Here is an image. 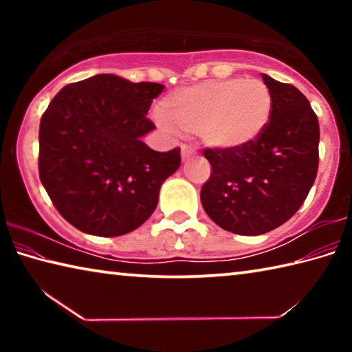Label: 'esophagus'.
I'll use <instances>...</instances> for the list:
<instances>
[{
	"label": "esophagus",
	"instance_id": "1",
	"mask_svg": "<svg viewBox=\"0 0 352 352\" xmlns=\"http://www.w3.org/2000/svg\"><path fill=\"white\" fill-rule=\"evenodd\" d=\"M195 152L192 151V148L190 147H188V146H182V158L183 160H188V158H190L192 157Z\"/></svg>",
	"mask_w": 352,
	"mask_h": 352
}]
</instances>
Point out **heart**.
<instances>
[{
	"label": "heart",
	"mask_w": 352,
	"mask_h": 352,
	"mask_svg": "<svg viewBox=\"0 0 352 352\" xmlns=\"http://www.w3.org/2000/svg\"><path fill=\"white\" fill-rule=\"evenodd\" d=\"M272 107L270 90L261 80H206L170 93L158 121L168 130L199 133L206 146L237 148L264 132Z\"/></svg>",
	"instance_id": "heart-1"
}]
</instances>
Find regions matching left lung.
<instances>
[{"label":"left lung","mask_w":352,"mask_h":352,"mask_svg":"<svg viewBox=\"0 0 352 352\" xmlns=\"http://www.w3.org/2000/svg\"><path fill=\"white\" fill-rule=\"evenodd\" d=\"M272 94L269 126L237 148L206 147L211 175L200 200L220 228L256 236L278 228L305 204L318 170L320 127L307 98L262 74Z\"/></svg>","instance_id":"1"}]
</instances>
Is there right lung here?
<instances>
[{"instance_id": "right-lung-1", "label": "right lung", "mask_w": 352, "mask_h": 352, "mask_svg": "<svg viewBox=\"0 0 352 352\" xmlns=\"http://www.w3.org/2000/svg\"><path fill=\"white\" fill-rule=\"evenodd\" d=\"M163 85L98 74L69 83L40 121L38 175L60 216L83 233L115 237L152 216L180 148L157 152L141 141Z\"/></svg>"}]
</instances>
